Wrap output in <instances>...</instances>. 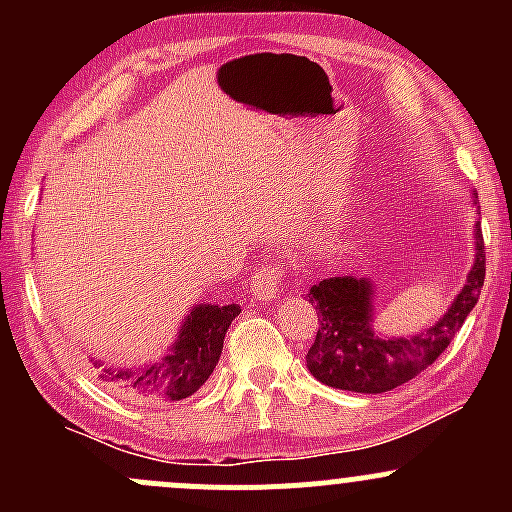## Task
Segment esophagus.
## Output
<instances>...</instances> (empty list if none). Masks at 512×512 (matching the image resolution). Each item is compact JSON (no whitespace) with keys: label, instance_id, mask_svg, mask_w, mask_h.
Returning <instances> with one entry per match:
<instances>
[{"label":"esophagus","instance_id":"obj_1","mask_svg":"<svg viewBox=\"0 0 512 512\" xmlns=\"http://www.w3.org/2000/svg\"><path fill=\"white\" fill-rule=\"evenodd\" d=\"M281 281H284L281 264H262L252 272V296L260 298V301L279 296Z\"/></svg>","mask_w":512,"mask_h":512}]
</instances>
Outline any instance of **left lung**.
Listing matches in <instances>:
<instances>
[{"label":"left lung","mask_w":512,"mask_h":512,"mask_svg":"<svg viewBox=\"0 0 512 512\" xmlns=\"http://www.w3.org/2000/svg\"><path fill=\"white\" fill-rule=\"evenodd\" d=\"M486 279V252L481 223H477V260L467 284L457 293L448 313L426 332L407 339H380L370 330V286L363 279L332 276L308 293L315 303L317 334L305 363L320 383L337 390L378 392L395 390L431 366L448 349L462 322L479 301Z\"/></svg>","instance_id":"1"}]
</instances>
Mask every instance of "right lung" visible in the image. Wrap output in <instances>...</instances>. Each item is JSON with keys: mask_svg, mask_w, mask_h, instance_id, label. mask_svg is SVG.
Segmentation results:
<instances>
[{"mask_svg": "<svg viewBox=\"0 0 512 512\" xmlns=\"http://www.w3.org/2000/svg\"><path fill=\"white\" fill-rule=\"evenodd\" d=\"M238 315L240 308L236 303L197 305L187 315L178 342L170 346L168 356L139 373L105 366L96 358L91 363L96 368L98 380H103L120 395L146 397L156 399V402H178V399L195 395L214 373L223 349V337Z\"/></svg>", "mask_w": 512, "mask_h": 512, "instance_id": "right-lung-1", "label": "right lung"}]
</instances>
